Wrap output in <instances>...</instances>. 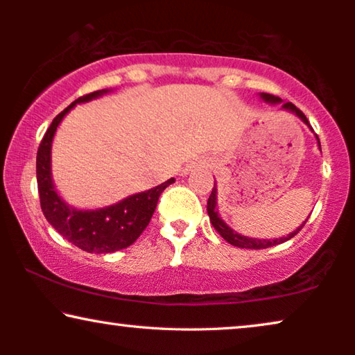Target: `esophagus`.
<instances>
[{"instance_id": "esophagus-1", "label": "esophagus", "mask_w": 355, "mask_h": 355, "mask_svg": "<svg viewBox=\"0 0 355 355\" xmlns=\"http://www.w3.org/2000/svg\"><path fill=\"white\" fill-rule=\"evenodd\" d=\"M205 166H207V163L202 162V159H200V162H192L191 164H187V166L182 169V173L187 174V173L193 171V169H197V168H205Z\"/></svg>"}]
</instances>
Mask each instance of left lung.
I'll use <instances>...</instances> for the list:
<instances>
[{
    "mask_svg": "<svg viewBox=\"0 0 355 355\" xmlns=\"http://www.w3.org/2000/svg\"><path fill=\"white\" fill-rule=\"evenodd\" d=\"M260 96H261V98H263L265 101H268V103H273V105L281 103V98H278V96H275V95L260 94ZM281 108L288 110V111H291V113H294L295 116H299V118L302 119L304 123L307 124L309 128H310L309 119L305 118V114L297 108V106L291 103V101H288V103L281 105ZM310 129H312V128H310ZM317 140H318V137H317ZM318 145H320V140H318ZM207 211H208V216H210V221H211L213 227H215V230H216L218 232H220V236L223 237V239L230 242L231 245L241 247V249H268V247L283 244V242L293 239V237H294L295 234H297V232H299L300 230H302L304 225H305V221H307V220H305V221L302 223V225H300V226L297 227V230L293 231V232H291V234H288L286 237H279V239H254V237L242 236V234H239V232H236L234 230H231V227L227 226L226 223L221 220V216L218 215V210H216V187H215V186H213V191H211V193H210V197H208Z\"/></svg>",
    "mask_w": 355,
    "mask_h": 355,
    "instance_id": "left-lung-1",
    "label": "left lung"
}]
</instances>
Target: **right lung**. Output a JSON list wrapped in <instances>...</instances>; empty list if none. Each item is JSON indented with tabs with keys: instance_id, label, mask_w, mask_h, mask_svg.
<instances>
[{
	"instance_id": "obj_1",
	"label": "right lung",
	"mask_w": 355,
	"mask_h": 355,
	"mask_svg": "<svg viewBox=\"0 0 355 355\" xmlns=\"http://www.w3.org/2000/svg\"><path fill=\"white\" fill-rule=\"evenodd\" d=\"M108 92L96 90L72 101L53 119L37 152V184L43 215L64 239L90 254H111L134 244L152 220L162 192L174 182L171 178L150 191L134 193L114 205L96 210H77L58 196L51 178V142L58 125L77 103L98 98Z\"/></svg>"
}]
</instances>
